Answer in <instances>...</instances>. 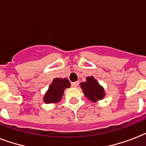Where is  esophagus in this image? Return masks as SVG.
<instances>
[{
	"label": "esophagus",
	"instance_id": "obj_1",
	"mask_svg": "<svg viewBox=\"0 0 146 146\" xmlns=\"http://www.w3.org/2000/svg\"><path fill=\"white\" fill-rule=\"evenodd\" d=\"M79 84L78 81H74V82H72L71 85H72V88H77Z\"/></svg>",
	"mask_w": 146,
	"mask_h": 146
}]
</instances>
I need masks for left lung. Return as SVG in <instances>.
<instances>
[{
    "label": "left lung",
    "instance_id": "1",
    "mask_svg": "<svg viewBox=\"0 0 146 146\" xmlns=\"http://www.w3.org/2000/svg\"><path fill=\"white\" fill-rule=\"evenodd\" d=\"M81 88L86 98L93 102L102 100L104 97V88L92 76L88 77L87 81L81 84Z\"/></svg>",
    "mask_w": 146,
    "mask_h": 146
}]
</instances>
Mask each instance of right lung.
Wrapping results in <instances>:
<instances>
[{
    "mask_svg": "<svg viewBox=\"0 0 146 146\" xmlns=\"http://www.w3.org/2000/svg\"><path fill=\"white\" fill-rule=\"evenodd\" d=\"M71 84L67 78H55L48 87V91L44 97V101L46 104L57 103L60 101L65 89L69 88Z\"/></svg>",
    "mask_w": 146,
    "mask_h": 146,
    "instance_id": "right-lung-1",
    "label": "right lung"
}]
</instances>
